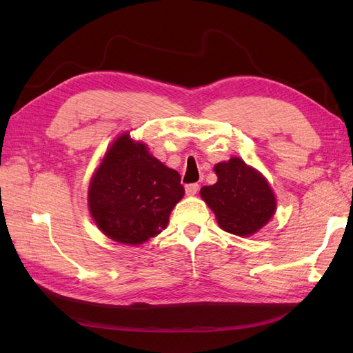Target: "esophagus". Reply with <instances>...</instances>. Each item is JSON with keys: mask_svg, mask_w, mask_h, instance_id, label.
<instances>
[{"mask_svg": "<svg viewBox=\"0 0 353 353\" xmlns=\"http://www.w3.org/2000/svg\"><path fill=\"white\" fill-rule=\"evenodd\" d=\"M199 188H200L199 184H188V185H185V193H187V196H196Z\"/></svg>", "mask_w": 353, "mask_h": 353, "instance_id": "1", "label": "esophagus"}]
</instances>
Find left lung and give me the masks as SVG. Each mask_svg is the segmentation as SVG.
<instances>
[{"mask_svg": "<svg viewBox=\"0 0 353 353\" xmlns=\"http://www.w3.org/2000/svg\"><path fill=\"white\" fill-rule=\"evenodd\" d=\"M218 181L200 190V197L215 213L218 225L239 237L262 230L276 210V197L258 169L232 156L213 168Z\"/></svg>", "mask_w": 353, "mask_h": 353, "instance_id": "obj_1", "label": "left lung"}]
</instances>
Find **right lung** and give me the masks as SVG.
I'll return each instance as SVG.
<instances>
[{
  "label": "right lung",
  "instance_id": "1",
  "mask_svg": "<svg viewBox=\"0 0 353 353\" xmlns=\"http://www.w3.org/2000/svg\"><path fill=\"white\" fill-rule=\"evenodd\" d=\"M184 193L176 170L157 160L145 143L123 132L94 170L88 209L104 236L138 245L168 227L170 212Z\"/></svg>",
  "mask_w": 353,
  "mask_h": 353
}]
</instances>
